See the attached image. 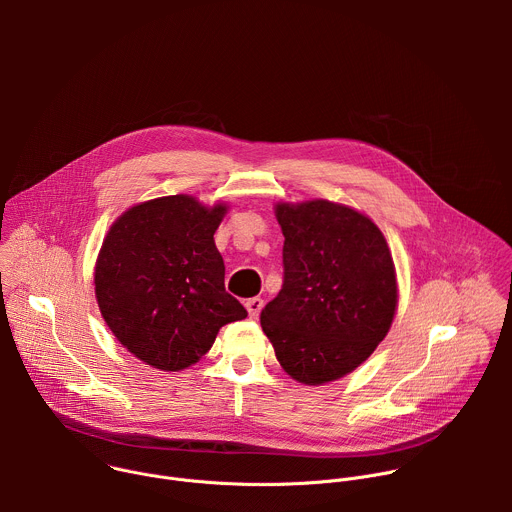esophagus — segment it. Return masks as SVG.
<instances>
[{
    "label": "esophagus",
    "mask_w": 512,
    "mask_h": 512,
    "mask_svg": "<svg viewBox=\"0 0 512 512\" xmlns=\"http://www.w3.org/2000/svg\"><path fill=\"white\" fill-rule=\"evenodd\" d=\"M245 308H247V312H249V318L255 320V318L261 314V310H263V300H261V298H249V300L245 302Z\"/></svg>",
    "instance_id": "obj_1"
}]
</instances>
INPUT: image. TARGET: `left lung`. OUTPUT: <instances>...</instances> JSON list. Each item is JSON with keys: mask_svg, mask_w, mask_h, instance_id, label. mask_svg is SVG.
<instances>
[{"mask_svg": "<svg viewBox=\"0 0 512 512\" xmlns=\"http://www.w3.org/2000/svg\"><path fill=\"white\" fill-rule=\"evenodd\" d=\"M283 285L261 328L287 375L306 385L344 377L387 336L397 281L387 241L364 214L328 200L277 204Z\"/></svg>", "mask_w": 512, "mask_h": 512, "instance_id": "1", "label": "left lung"}]
</instances>
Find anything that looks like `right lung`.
Returning <instances> with one entry per match:
<instances>
[{"instance_id": "add662e5", "label": "right lung", "mask_w": 512, "mask_h": 512, "mask_svg": "<svg viewBox=\"0 0 512 512\" xmlns=\"http://www.w3.org/2000/svg\"><path fill=\"white\" fill-rule=\"evenodd\" d=\"M225 210L164 196L129 208L107 233L95 269L99 310L117 340L154 369L190 367L218 330L247 316L225 289L214 245Z\"/></svg>"}]
</instances>
